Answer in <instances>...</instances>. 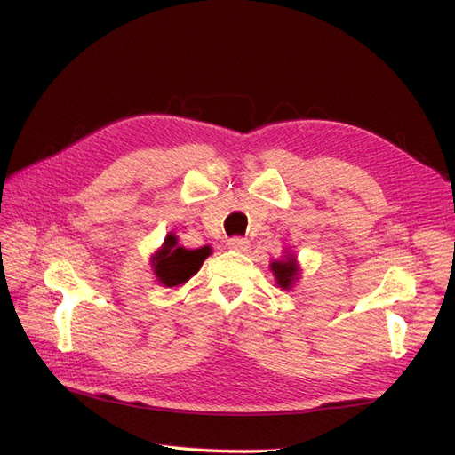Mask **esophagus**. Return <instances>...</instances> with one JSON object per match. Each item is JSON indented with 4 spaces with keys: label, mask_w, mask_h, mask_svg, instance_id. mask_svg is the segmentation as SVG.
<instances>
[{
    "label": "esophagus",
    "mask_w": 455,
    "mask_h": 455,
    "mask_svg": "<svg viewBox=\"0 0 455 455\" xmlns=\"http://www.w3.org/2000/svg\"><path fill=\"white\" fill-rule=\"evenodd\" d=\"M228 246H229L231 251L243 252V251L249 249V239H244V237H231V239H228Z\"/></svg>",
    "instance_id": "obj_1"
}]
</instances>
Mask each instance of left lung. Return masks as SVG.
Instances as JSON below:
<instances>
[{
  "instance_id": "obj_1",
  "label": "left lung",
  "mask_w": 455,
  "mask_h": 455,
  "mask_svg": "<svg viewBox=\"0 0 455 455\" xmlns=\"http://www.w3.org/2000/svg\"><path fill=\"white\" fill-rule=\"evenodd\" d=\"M271 271L275 273V279H277V284L283 288H291L292 283L298 277V266L296 259L291 256L286 258L284 261H273L271 264Z\"/></svg>"
}]
</instances>
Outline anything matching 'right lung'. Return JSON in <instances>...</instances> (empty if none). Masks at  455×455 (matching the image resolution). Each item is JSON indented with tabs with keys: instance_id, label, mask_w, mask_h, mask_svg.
Segmentation results:
<instances>
[{
	"instance_id": "1",
	"label": "right lung",
	"mask_w": 455,
	"mask_h": 455,
	"mask_svg": "<svg viewBox=\"0 0 455 455\" xmlns=\"http://www.w3.org/2000/svg\"><path fill=\"white\" fill-rule=\"evenodd\" d=\"M211 254L209 246L203 249L188 251L184 246H178V241L174 235H169L164 239L163 249L151 258V266L157 275V279L164 286H178L186 283L191 275H196L199 267L203 266L204 258Z\"/></svg>"
}]
</instances>
